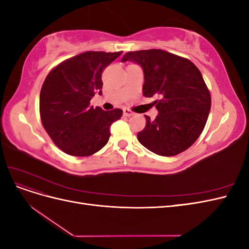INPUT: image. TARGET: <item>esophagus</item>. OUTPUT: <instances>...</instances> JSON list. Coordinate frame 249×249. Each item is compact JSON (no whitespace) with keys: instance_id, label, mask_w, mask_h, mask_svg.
<instances>
[{"instance_id":"1","label":"esophagus","mask_w":249,"mask_h":249,"mask_svg":"<svg viewBox=\"0 0 249 249\" xmlns=\"http://www.w3.org/2000/svg\"><path fill=\"white\" fill-rule=\"evenodd\" d=\"M124 115L125 116H132L134 115V112L130 109H124Z\"/></svg>"}]
</instances>
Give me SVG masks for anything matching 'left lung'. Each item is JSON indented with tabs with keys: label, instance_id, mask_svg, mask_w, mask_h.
<instances>
[{
	"label": "left lung",
	"instance_id": "left-lung-1",
	"mask_svg": "<svg viewBox=\"0 0 249 249\" xmlns=\"http://www.w3.org/2000/svg\"><path fill=\"white\" fill-rule=\"evenodd\" d=\"M127 60L142 67L143 95L159 96L154 102L159 113L155 119L144 115L146 124L137 135L139 142L159 156L185 152L200 136L211 109L201 72L189 59L158 49L127 52L122 61Z\"/></svg>",
	"mask_w": 249,
	"mask_h": 249
}]
</instances>
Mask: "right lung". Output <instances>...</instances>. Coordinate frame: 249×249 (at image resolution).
I'll return each instance as SVG.
<instances>
[{"instance_id":"add662e5","label":"right lung","mask_w":249,"mask_h":249,"mask_svg":"<svg viewBox=\"0 0 249 249\" xmlns=\"http://www.w3.org/2000/svg\"><path fill=\"white\" fill-rule=\"evenodd\" d=\"M122 53L84 52L55 66L44 80L40 119L53 142L65 154L88 157L107 144L111 124L123 116V110L93 108L90 100L102 93V73Z\"/></svg>"}]
</instances>
